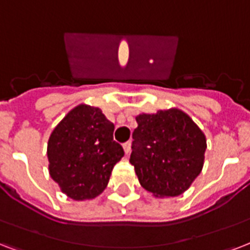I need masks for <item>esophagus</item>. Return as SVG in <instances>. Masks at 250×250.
Listing matches in <instances>:
<instances>
[{"instance_id":"esophagus-1","label":"esophagus","mask_w":250,"mask_h":250,"mask_svg":"<svg viewBox=\"0 0 250 250\" xmlns=\"http://www.w3.org/2000/svg\"><path fill=\"white\" fill-rule=\"evenodd\" d=\"M123 148H124V152H125V155H129V152H130L131 150V143L130 142L124 143Z\"/></svg>"}]
</instances>
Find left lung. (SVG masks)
I'll return each instance as SVG.
<instances>
[{"label": "left lung", "mask_w": 250, "mask_h": 250, "mask_svg": "<svg viewBox=\"0 0 250 250\" xmlns=\"http://www.w3.org/2000/svg\"><path fill=\"white\" fill-rule=\"evenodd\" d=\"M130 163L139 184L158 198L187 191L205 163L206 135L179 108L139 113Z\"/></svg>", "instance_id": "left-lung-1"}]
</instances>
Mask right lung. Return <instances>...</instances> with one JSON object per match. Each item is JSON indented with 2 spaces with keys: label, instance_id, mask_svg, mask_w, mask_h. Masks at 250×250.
Masks as SVG:
<instances>
[{
  "label": "right lung",
  "instance_id": "add662e5",
  "mask_svg": "<svg viewBox=\"0 0 250 250\" xmlns=\"http://www.w3.org/2000/svg\"><path fill=\"white\" fill-rule=\"evenodd\" d=\"M113 130L102 109L88 104H78L53 129L46 147L48 169L69 198L92 199L107 188L112 169L124 156Z\"/></svg>",
  "mask_w": 250,
  "mask_h": 250
}]
</instances>
